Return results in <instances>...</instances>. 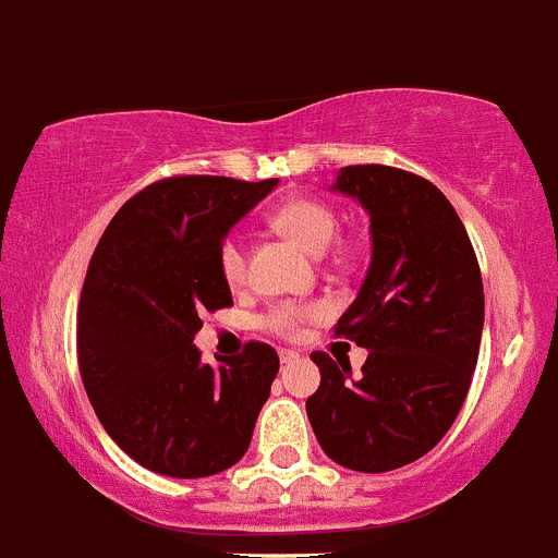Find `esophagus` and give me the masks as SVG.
Returning <instances> with one entry per match:
<instances>
[{
  "instance_id": "34e87169",
  "label": "esophagus",
  "mask_w": 558,
  "mask_h": 558,
  "mask_svg": "<svg viewBox=\"0 0 558 558\" xmlns=\"http://www.w3.org/2000/svg\"><path fill=\"white\" fill-rule=\"evenodd\" d=\"M279 360H282V363H293V360H299V352H293V349H282V352H279Z\"/></svg>"
}]
</instances>
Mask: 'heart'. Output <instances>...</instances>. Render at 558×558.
I'll list each match as a JSON object with an SVG mask.
<instances>
[{"label":"heart","instance_id":"b5f03b06","mask_svg":"<svg viewBox=\"0 0 558 558\" xmlns=\"http://www.w3.org/2000/svg\"><path fill=\"white\" fill-rule=\"evenodd\" d=\"M270 226L295 240L302 248L324 251L338 231V215L332 206L322 204V201L293 198L270 211ZM347 245H340V254H347ZM218 270L231 290L245 288L248 282V254H245L243 236L236 231H229L220 240ZM324 313H327L324 302H279L263 315V327L282 338H295L304 324L322 318Z\"/></svg>","mask_w":558,"mask_h":558}]
</instances>
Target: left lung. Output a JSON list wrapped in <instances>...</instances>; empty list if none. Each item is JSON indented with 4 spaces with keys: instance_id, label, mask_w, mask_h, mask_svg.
<instances>
[{
    "instance_id": "1",
    "label": "left lung",
    "mask_w": 558,
    "mask_h": 558,
    "mask_svg": "<svg viewBox=\"0 0 558 558\" xmlns=\"http://www.w3.org/2000/svg\"><path fill=\"white\" fill-rule=\"evenodd\" d=\"M335 186L372 218V268L335 324L368 357L349 383L327 352L310 354L322 386L307 416L335 463L391 472L427 456L466 399L483 332L481 268L445 192L416 172L352 165Z\"/></svg>"
}]
</instances>
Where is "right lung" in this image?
Segmentation results:
<instances>
[{
	"instance_id": "right-lung-1",
	"label": "right lung",
	"mask_w": 558,
	"mask_h": 558,
	"mask_svg": "<svg viewBox=\"0 0 558 558\" xmlns=\"http://www.w3.org/2000/svg\"><path fill=\"white\" fill-rule=\"evenodd\" d=\"M276 186L223 175L153 181L102 231L77 304V366L108 436L145 470L206 477L251 445L279 354L263 340L209 366L201 315L231 307L220 240Z\"/></svg>"
}]
</instances>
